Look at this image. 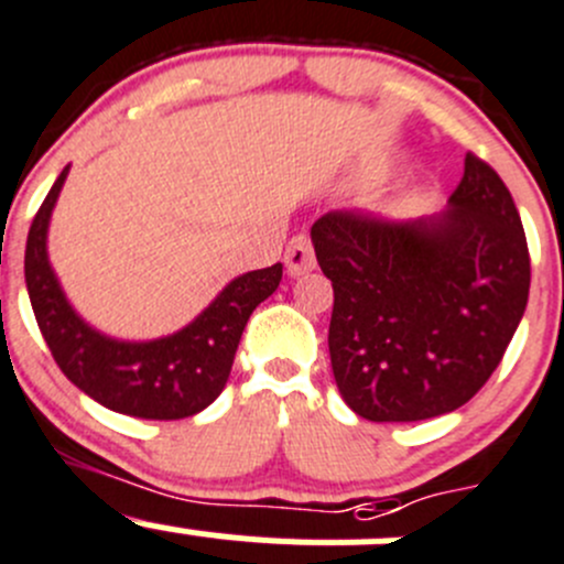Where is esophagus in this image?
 Listing matches in <instances>:
<instances>
[{"label": "esophagus", "mask_w": 564, "mask_h": 564, "mask_svg": "<svg viewBox=\"0 0 564 564\" xmlns=\"http://www.w3.org/2000/svg\"><path fill=\"white\" fill-rule=\"evenodd\" d=\"M283 261H286V270L292 272V275H303V272L314 270V245H311V239L305 237V234L292 237V242L286 245Z\"/></svg>", "instance_id": "obj_1"}]
</instances>
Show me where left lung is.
Instances as JSON below:
<instances>
[{
	"label": "left lung",
	"mask_w": 564,
	"mask_h": 564,
	"mask_svg": "<svg viewBox=\"0 0 564 564\" xmlns=\"http://www.w3.org/2000/svg\"><path fill=\"white\" fill-rule=\"evenodd\" d=\"M311 242L333 283V377L360 419L421 421L466 404L527 311L532 264L521 215L499 173L471 151L444 215L388 223L327 212Z\"/></svg>",
	"instance_id": "obj_1"
}]
</instances>
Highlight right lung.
<instances>
[{"mask_svg": "<svg viewBox=\"0 0 564 564\" xmlns=\"http://www.w3.org/2000/svg\"><path fill=\"white\" fill-rule=\"evenodd\" d=\"M65 176L68 167L37 209L24 253L26 292L52 358L76 388L115 413L156 421L200 413L226 388L245 325L256 305L278 289L283 267L272 264L234 278L198 319L173 336L156 341L101 336L76 316L48 264V217Z\"/></svg>", "mask_w": 564, "mask_h": 564, "instance_id": "add662e5", "label": "right lung"}]
</instances>
